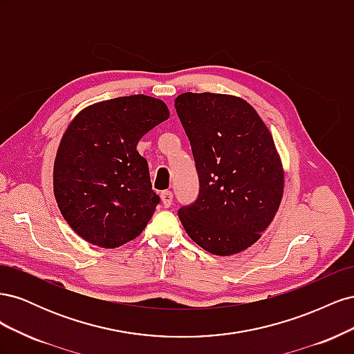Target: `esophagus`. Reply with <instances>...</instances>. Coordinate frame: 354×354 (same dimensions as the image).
<instances>
[{"instance_id":"obj_1","label":"esophagus","mask_w":354,"mask_h":354,"mask_svg":"<svg viewBox=\"0 0 354 354\" xmlns=\"http://www.w3.org/2000/svg\"><path fill=\"white\" fill-rule=\"evenodd\" d=\"M160 201H162L164 207L168 208L171 205V202H173V194H171L169 190H164L162 194H160Z\"/></svg>"}]
</instances>
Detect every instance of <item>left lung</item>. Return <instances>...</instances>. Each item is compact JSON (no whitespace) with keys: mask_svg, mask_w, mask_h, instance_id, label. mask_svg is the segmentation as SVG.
<instances>
[{"mask_svg":"<svg viewBox=\"0 0 354 354\" xmlns=\"http://www.w3.org/2000/svg\"><path fill=\"white\" fill-rule=\"evenodd\" d=\"M174 106L194 152L199 198L178 211L205 251H245L270 226L285 189L273 137L252 106L232 94L183 93Z\"/></svg>","mask_w":354,"mask_h":354,"instance_id":"1","label":"left lung"}]
</instances>
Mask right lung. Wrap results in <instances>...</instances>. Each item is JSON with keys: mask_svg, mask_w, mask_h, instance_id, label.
<instances>
[{"mask_svg": "<svg viewBox=\"0 0 354 354\" xmlns=\"http://www.w3.org/2000/svg\"><path fill=\"white\" fill-rule=\"evenodd\" d=\"M168 118L162 100L134 94L90 104L71 121L53 190L63 218L84 241L112 250L145 230L159 196L137 143Z\"/></svg>", "mask_w": 354, "mask_h": 354, "instance_id": "add662e5", "label": "right lung"}]
</instances>
